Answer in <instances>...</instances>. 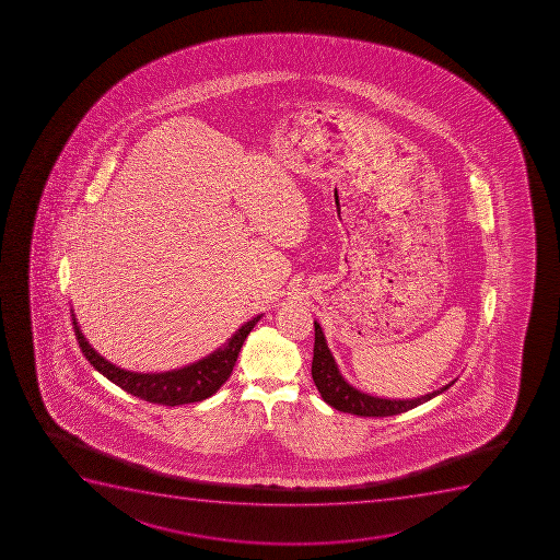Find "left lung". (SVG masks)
Instances as JSON below:
<instances>
[{"label": "left lung", "instance_id": "obj_1", "mask_svg": "<svg viewBox=\"0 0 560 560\" xmlns=\"http://www.w3.org/2000/svg\"><path fill=\"white\" fill-rule=\"evenodd\" d=\"M314 328H316V341H314L312 377H314V383H316L322 398L336 410L350 412V415L355 416H374V418L401 415V412L415 409L418 405L425 404V401L434 398L438 394L445 393L451 385H454V382L447 383L440 390H434V393L412 399H388L371 396V394L352 387L341 376L338 363H336L332 352L328 349L327 339H325V334H323L319 323L314 322Z\"/></svg>", "mask_w": 560, "mask_h": 560}]
</instances>
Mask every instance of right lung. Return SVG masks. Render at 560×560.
Segmentation results:
<instances>
[{
  "label": "right lung",
  "instance_id": "1",
  "mask_svg": "<svg viewBox=\"0 0 560 560\" xmlns=\"http://www.w3.org/2000/svg\"><path fill=\"white\" fill-rule=\"evenodd\" d=\"M71 317L78 345H80L85 360L95 366L96 371L104 374L109 382L124 388L126 393L133 394L137 398L145 399L150 404L166 405V407L195 404V401H202V399L213 396L232 374L244 339L248 338L252 328L260 319V316H257L249 319L248 323H244L243 327L228 339L224 347L217 349L215 352H211L202 360L195 361L191 365L175 369V371L144 374V372L124 371L120 366L113 365L112 361L102 358L89 345L88 339L83 338L82 330L78 327L77 316L72 311Z\"/></svg>",
  "mask_w": 560,
  "mask_h": 560
}]
</instances>
